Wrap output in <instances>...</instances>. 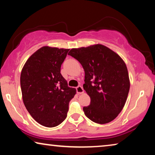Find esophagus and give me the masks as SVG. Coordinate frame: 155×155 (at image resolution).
<instances>
[{
	"label": "esophagus",
	"mask_w": 155,
	"mask_h": 155,
	"mask_svg": "<svg viewBox=\"0 0 155 155\" xmlns=\"http://www.w3.org/2000/svg\"><path fill=\"white\" fill-rule=\"evenodd\" d=\"M76 89H77V94H83V93L84 92V90H83V88L81 85H78V86L77 87Z\"/></svg>",
	"instance_id": "1"
}]
</instances>
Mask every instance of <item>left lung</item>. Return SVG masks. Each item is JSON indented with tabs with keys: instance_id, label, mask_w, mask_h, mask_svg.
<instances>
[{
	"instance_id": "obj_1",
	"label": "left lung",
	"mask_w": 155,
	"mask_h": 155,
	"mask_svg": "<svg viewBox=\"0 0 155 155\" xmlns=\"http://www.w3.org/2000/svg\"><path fill=\"white\" fill-rule=\"evenodd\" d=\"M85 71L83 89L90 97V104L83 107L88 119L105 124L116 118L126 104L130 79L122 58L101 44L73 48L68 53Z\"/></svg>"
}]
</instances>
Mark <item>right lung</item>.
Segmentation results:
<instances>
[{"instance_id": "right-lung-1", "label": "right lung", "mask_w": 155, "mask_h": 155, "mask_svg": "<svg viewBox=\"0 0 155 155\" xmlns=\"http://www.w3.org/2000/svg\"><path fill=\"white\" fill-rule=\"evenodd\" d=\"M69 49L45 46L35 51L24 65L21 87L25 106L36 121L52 127L67 117L69 103L76 94L61 74Z\"/></svg>"}]
</instances>
